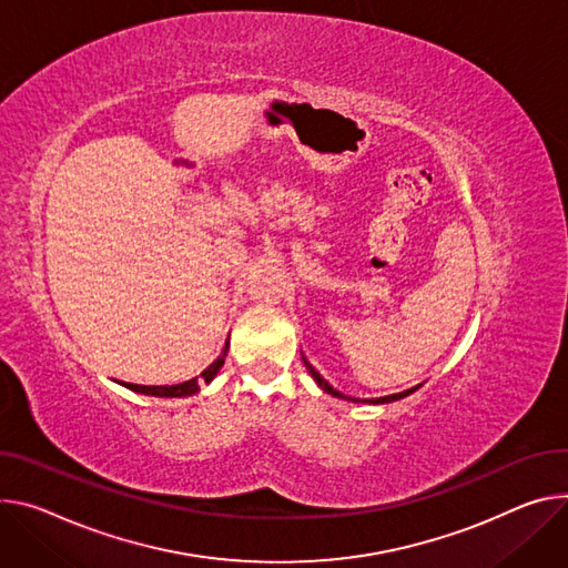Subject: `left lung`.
I'll return each mask as SVG.
<instances>
[{
	"instance_id": "1",
	"label": "left lung",
	"mask_w": 568,
	"mask_h": 568,
	"mask_svg": "<svg viewBox=\"0 0 568 568\" xmlns=\"http://www.w3.org/2000/svg\"><path fill=\"white\" fill-rule=\"evenodd\" d=\"M301 357H303V365L307 367V372H311V376L317 381V385L326 392V394H333V396H337V398H348V396H344L342 392H337L333 385H328L324 378H322V374L311 365V363H307V359H305V355L301 353ZM415 389H419V385L417 387H412V389H405V392H398V394H389V396H381V398H372V403H392V400H398V398H403V396H407V394H412V392H415ZM355 400V398H353Z\"/></svg>"
}]
</instances>
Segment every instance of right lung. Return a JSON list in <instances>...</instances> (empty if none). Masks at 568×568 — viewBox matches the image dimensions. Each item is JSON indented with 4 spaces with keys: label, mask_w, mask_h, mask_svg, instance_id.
I'll return each mask as SVG.
<instances>
[{
    "label": "right lung",
    "mask_w": 568,
    "mask_h": 568,
    "mask_svg": "<svg viewBox=\"0 0 568 568\" xmlns=\"http://www.w3.org/2000/svg\"><path fill=\"white\" fill-rule=\"evenodd\" d=\"M226 353H229V344L224 346L222 355L215 359V363L201 374V378H203L205 383H211V381L217 376V372L222 369L224 359H226ZM124 387H129V389H133V392H140V394H151V396H190V394L199 392L196 378H192V381H187V383H181V385H161V387H159V385H133V383H124Z\"/></svg>",
    "instance_id": "add662e5"
}]
</instances>
